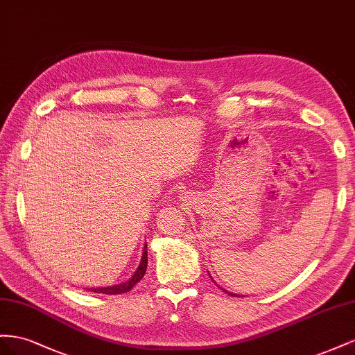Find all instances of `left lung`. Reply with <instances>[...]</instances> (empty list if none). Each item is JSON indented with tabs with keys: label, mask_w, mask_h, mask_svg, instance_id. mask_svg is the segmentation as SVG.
<instances>
[{
	"label": "left lung",
	"mask_w": 355,
	"mask_h": 355,
	"mask_svg": "<svg viewBox=\"0 0 355 355\" xmlns=\"http://www.w3.org/2000/svg\"><path fill=\"white\" fill-rule=\"evenodd\" d=\"M212 281H214V279H212ZM223 291H226V293H227V295H230V296H234V297H236V295H235V293H230V291H227V290H225V288H223Z\"/></svg>",
	"instance_id": "left-lung-1"
}]
</instances>
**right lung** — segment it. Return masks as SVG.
<instances>
[{"instance_id": "add662e5", "label": "right lung", "mask_w": 355, "mask_h": 355, "mask_svg": "<svg viewBox=\"0 0 355 355\" xmlns=\"http://www.w3.org/2000/svg\"><path fill=\"white\" fill-rule=\"evenodd\" d=\"M147 242L144 245L143 250V256H141V261H139V266L137 268V270L132 273V277H130L128 281L121 282V284H116V286H110V287H96V288H87L94 293H103V295H121V293H128L130 291L135 284L143 279L144 273L147 270Z\"/></svg>"}]
</instances>
